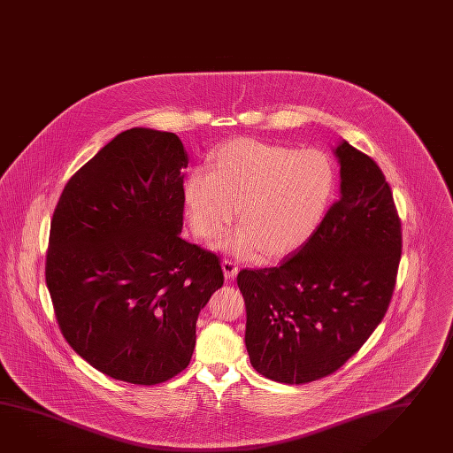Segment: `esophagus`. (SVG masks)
Returning a JSON list of instances; mask_svg holds the SVG:
<instances>
[{"label":"esophagus","mask_w":453,"mask_h":453,"mask_svg":"<svg viewBox=\"0 0 453 453\" xmlns=\"http://www.w3.org/2000/svg\"><path fill=\"white\" fill-rule=\"evenodd\" d=\"M222 270H224V276L227 278V280H234L237 273H239V265L237 264H234L231 260H224L222 262Z\"/></svg>","instance_id":"esophagus-1"}]
</instances>
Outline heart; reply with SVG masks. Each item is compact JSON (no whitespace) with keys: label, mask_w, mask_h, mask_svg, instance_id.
Instances as JSON below:
<instances>
[{"label":"heart","mask_w":453,"mask_h":453,"mask_svg":"<svg viewBox=\"0 0 453 453\" xmlns=\"http://www.w3.org/2000/svg\"><path fill=\"white\" fill-rule=\"evenodd\" d=\"M337 188V168L320 149H295L255 139L219 147L211 170L196 166L183 181L191 229L210 241L235 216L242 219L219 247L266 257L298 250L319 229Z\"/></svg>","instance_id":"b5f03b06"}]
</instances>
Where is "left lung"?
<instances>
[{"instance_id": "left-lung-1", "label": "left lung", "mask_w": 453, "mask_h": 453, "mask_svg": "<svg viewBox=\"0 0 453 453\" xmlns=\"http://www.w3.org/2000/svg\"><path fill=\"white\" fill-rule=\"evenodd\" d=\"M341 198L280 266L242 270L245 347L260 375L303 385L358 352L387 314L401 260V221L375 160L342 141Z\"/></svg>"}]
</instances>
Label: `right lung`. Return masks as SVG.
Returning a JSON list of instances; mask_svg holds the SVG:
<instances>
[{
    "label": "right lung",
    "instance_id": "add662e5",
    "mask_svg": "<svg viewBox=\"0 0 453 453\" xmlns=\"http://www.w3.org/2000/svg\"><path fill=\"white\" fill-rule=\"evenodd\" d=\"M187 166L177 134L133 127L57 203L45 260L57 322L114 380L150 387L183 372L199 311L224 283L219 257L180 237Z\"/></svg>",
    "mask_w": 453,
    "mask_h": 453
}]
</instances>
